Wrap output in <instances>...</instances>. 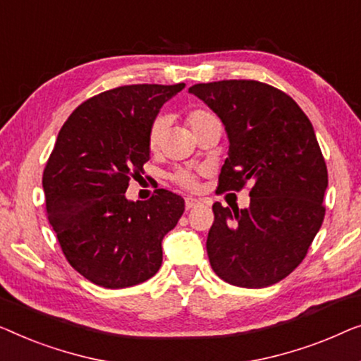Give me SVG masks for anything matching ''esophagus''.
<instances>
[{"mask_svg": "<svg viewBox=\"0 0 361 361\" xmlns=\"http://www.w3.org/2000/svg\"><path fill=\"white\" fill-rule=\"evenodd\" d=\"M200 200H196V197H186V202H185V206H186V209H192V207H196L197 204H200Z\"/></svg>", "mask_w": 361, "mask_h": 361, "instance_id": "34e87169", "label": "esophagus"}]
</instances>
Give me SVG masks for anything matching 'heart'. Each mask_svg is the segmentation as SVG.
<instances>
[{"label":"heart","mask_w":361,"mask_h":361,"mask_svg":"<svg viewBox=\"0 0 361 361\" xmlns=\"http://www.w3.org/2000/svg\"><path fill=\"white\" fill-rule=\"evenodd\" d=\"M212 121H217V118L209 111H204V109H196V111H191L190 114H188V124H190V128L192 130H196L202 124H207V123H212ZM165 124H166V119L165 116H159V118H155L154 123H152L150 129H149V147L152 150L157 149V147L160 145V140H161V135H164V130H165ZM173 180L178 183V185L185 186V188H196V176L191 173V171H186V170H178L176 173L173 175Z\"/></svg>","instance_id":"heart-1"}]
</instances>
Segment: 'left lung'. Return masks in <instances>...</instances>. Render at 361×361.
Instances as JSON below:
<instances>
[{
    "label": "left lung",
    "instance_id": "left-lung-1",
    "mask_svg": "<svg viewBox=\"0 0 361 361\" xmlns=\"http://www.w3.org/2000/svg\"><path fill=\"white\" fill-rule=\"evenodd\" d=\"M188 91L227 132L219 190L252 185L245 209L212 206L206 242L212 270L233 286H271L304 260L326 214L327 166L316 132L296 101L260 81H212Z\"/></svg>",
    "mask_w": 361,
    "mask_h": 361
}]
</instances>
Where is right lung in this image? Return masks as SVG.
<instances>
[{
  "instance_id": "add662e5",
  "label": "right lung",
  "mask_w": 361,
  "mask_h": 361,
  "mask_svg": "<svg viewBox=\"0 0 361 361\" xmlns=\"http://www.w3.org/2000/svg\"><path fill=\"white\" fill-rule=\"evenodd\" d=\"M178 85H129L96 94L70 114L45 165L47 217L70 265L98 286L144 283L161 267V240L185 201L157 190L126 197L150 159L149 129Z\"/></svg>"
}]
</instances>
